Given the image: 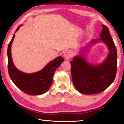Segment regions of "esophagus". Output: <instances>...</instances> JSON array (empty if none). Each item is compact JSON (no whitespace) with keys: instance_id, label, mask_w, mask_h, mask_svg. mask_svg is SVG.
I'll use <instances>...</instances> for the list:
<instances>
[{"instance_id":"obj_1","label":"esophagus","mask_w":124,"mask_h":124,"mask_svg":"<svg viewBox=\"0 0 124 124\" xmlns=\"http://www.w3.org/2000/svg\"><path fill=\"white\" fill-rule=\"evenodd\" d=\"M64 57L66 60H69L70 57H72V54L70 51H66L64 53Z\"/></svg>"}]
</instances>
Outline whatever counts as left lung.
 <instances>
[{"label":"left lung","instance_id":"8db88e82","mask_svg":"<svg viewBox=\"0 0 124 124\" xmlns=\"http://www.w3.org/2000/svg\"><path fill=\"white\" fill-rule=\"evenodd\" d=\"M100 36V39L89 42L82 52L85 53V49L90 46L89 45L97 41L104 42L108 48L109 53L102 64L97 65L88 64L83 57V53L74 57L73 60L70 62L73 84L82 94L90 95L103 92L111 85L116 75L117 49L109 29L106 25H102V31Z\"/></svg>","mask_w":124,"mask_h":124}]
</instances>
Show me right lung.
Listing matches in <instances>:
<instances>
[{"instance_id": "right-lung-1", "label": "right lung", "mask_w": 124, "mask_h": 124, "mask_svg": "<svg viewBox=\"0 0 124 124\" xmlns=\"http://www.w3.org/2000/svg\"><path fill=\"white\" fill-rule=\"evenodd\" d=\"M19 26L15 32L18 30ZM15 37L8 46V70L9 77L17 87L24 93L30 95H41L48 91L53 82V77L57 68L64 61L63 58L59 56L49 62L43 69L33 73H25L17 69L13 63L11 55V46Z\"/></svg>"}]
</instances>
